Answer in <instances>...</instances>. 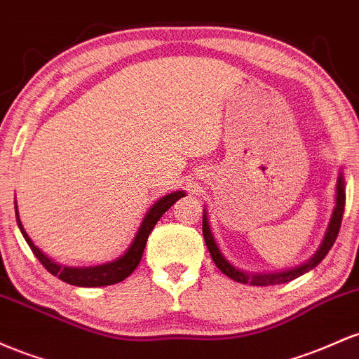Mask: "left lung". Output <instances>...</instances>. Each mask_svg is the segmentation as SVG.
Returning <instances> with one entry per match:
<instances>
[{"mask_svg": "<svg viewBox=\"0 0 359 359\" xmlns=\"http://www.w3.org/2000/svg\"><path fill=\"white\" fill-rule=\"evenodd\" d=\"M344 203H346V190H344V176L339 171L337 175V181H336V205H334L332 213H331V220H329L327 229H325L324 239L319 245V249L316 251L310 259L302 263L300 266L297 268H290V269H283V271H273V273H249L244 271V269L233 266L231 261L227 259L220 251V248L217 245L215 237H213L212 229H210V222H208V212L203 208V239L205 244H207L208 252H210L213 263L215 266L227 275L229 278H232L233 281L237 283H244V285H252V287H269V285H280V283H288V281L295 280L305 273H309L310 269H313L317 264L327 256V252L331 251V248L336 243V237L339 233L341 229V220H342V213H344Z\"/></svg>", "mask_w": 359, "mask_h": 359, "instance_id": "1", "label": "left lung"}]
</instances>
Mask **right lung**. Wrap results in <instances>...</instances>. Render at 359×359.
Instances as JSON below:
<instances>
[{
    "instance_id": "right-lung-1",
    "label": "right lung",
    "mask_w": 359,
    "mask_h": 359,
    "mask_svg": "<svg viewBox=\"0 0 359 359\" xmlns=\"http://www.w3.org/2000/svg\"><path fill=\"white\" fill-rule=\"evenodd\" d=\"M184 195H187L184 191H172L161 196L158 201H154V205L149 208L146 217L142 219V224H140L139 231H137L134 241L128 245L127 251L120 257H116V259L110 261V263L96 264V266H64V264L54 261L52 257L47 256L42 249L37 248V245L34 244V241L28 237L27 231L22 225V220H20L17 200H15V213H17V224L23 239L27 241L32 252L37 256V259L46 266V269L50 275L57 276L59 280L66 281V283L69 285H74V287H107V285L120 283V281H123L127 276H130L132 273H134V269L139 266L140 259H142L149 233L154 229V225L158 224L161 217H163L164 213H166L169 208Z\"/></svg>"
}]
</instances>
